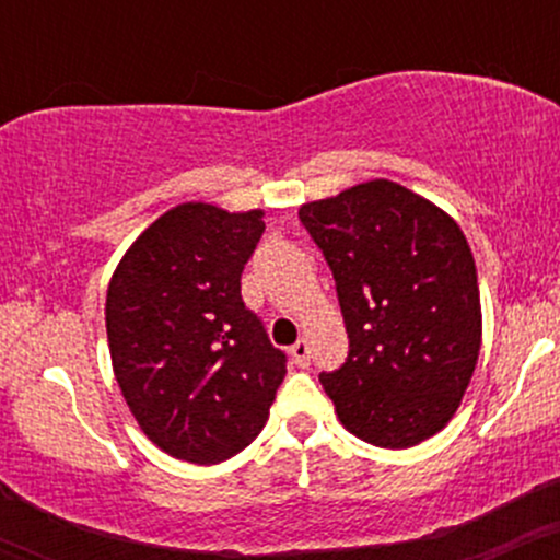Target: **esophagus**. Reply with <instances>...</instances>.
<instances>
[{"instance_id":"esophagus-1","label":"esophagus","mask_w":560,"mask_h":560,"mask_svg":"<svg viewBox=\"0 0 560 560\" xmlns=\"http://www.w3.org/2000/svg\"><path fill=\"white\" fill-rule=\"evenodd\" d=\"M289 355H292V361L298 365H307L311 363V345L305 339H298V342L289 347Z\"/></svg>"}]
</instances>
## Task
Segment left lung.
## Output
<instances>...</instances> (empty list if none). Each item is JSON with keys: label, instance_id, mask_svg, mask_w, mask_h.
Masks as SVG:
<instances>
[{"label": "left lung", "instance_id": "obj_1", "mask_svg": "<svg viewBox=\"0 0 560 560\" xmlns=\"http://www.w3.org/2000/svg\"><path fill=\"white\" fill-rule=\"evenodd\" d=\"M342 307L345 363L320 371L339 421L376 447L440 432L481 345L474 255L458 223L400 184L376 182L300 208Z\"/></svg>", "mask_w": 560, "mask_h": 560}]
</instances>
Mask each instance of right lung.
Masks as SVG:
<instances>
[{
	"mask_svg": "<svg viewBox=\"0 0 560 560\" xmlns=\"http://www.w3.org/2000/svg\"><path fill=\"white\" fill-rule=\"evenodd\" d=\"M266 223L186 202L160 215L107 287V342L133 419L160 450L218 464L260 434L287 355L242 300Z\"/></svg>",
	"mask_w": 560,
	"mask_h": 560,
	"instance_id": "obj_1",
	"label": "right lung"
}]
</instances>
